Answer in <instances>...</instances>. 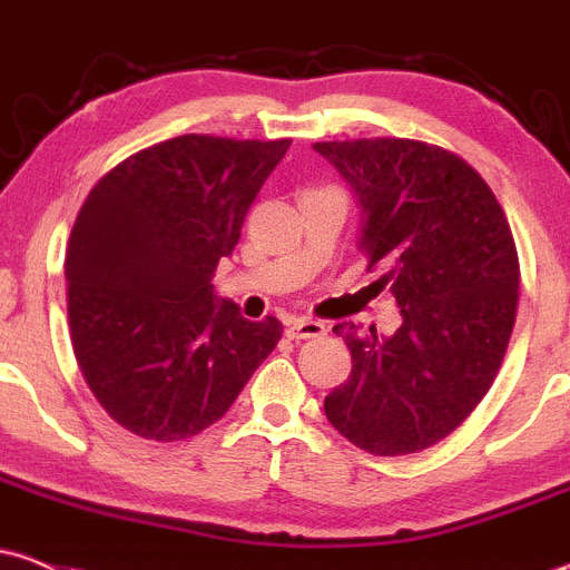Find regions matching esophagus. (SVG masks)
Returning <instances> with one entry per match:
<instances>
[{
	"mask_svg": "<svg viewBox=\"0 0 570 570\" xmlns=\"http://www.w3.org/2000/svg\"><path fill=\"white\" fill-rule=\"evenodd\" d=\"M286 336L289 338H317V336H325V325L317 320L297 317V320L286 322Z\"/></svg>",
	"mask_w": 570,
	"mask_h": 570,
	"instance_id": "obj_1",
	"label": "esophagus"
}]
</instances>
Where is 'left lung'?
<instances>
[{"mask_svg":"<svg viewBox=\"0 0 570 570\" xmlns=\"http://www.w3.org/2000/svg\"><path fill=\"white\" fill-rule=\"evenodd\" d=\"M361 200L358 250L381 267L372 292L402 325L333 327L353 370L325 416L370 455H413L461 428L508 353L519 308V253L497 195L463 157L405 137L314 142Z\"/></svg>","mask_w":570,"mask_h":570,"instance_id":"left-lung-1","label":"left lung"}]
</instances>
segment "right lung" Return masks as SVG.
<instances>
[{"instance_id": "right-lung-1", "label": "right lung", "mask_w": 570, "mask_h": 570, "mask_svg": "<svg viewBox=\"0 0 570 570\" xmlns=\"http://www.w3.org/2000/svg\"><path fill=\"white\" fill-rule=\"evenodd\" d=\"M289 146L181 135L131 154L85 198L66 250L68 327L85 383L129 433L193 439L278 344V320H243L212 278Z\"/></svg>"}]
</instances>
